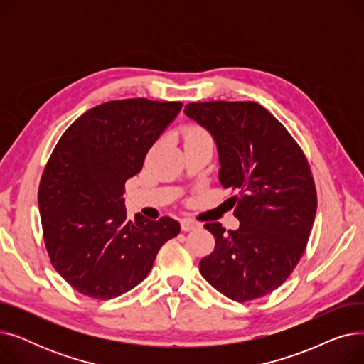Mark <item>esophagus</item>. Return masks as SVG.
I'll list each match as a JSON object with an SVG mask.
<instances>
[{
    "mask_svg": "<svg viewBox=\"0 0 364 364\" xmlns=\"http://www.w3.org/2000/svg\"><path fill=\"white\" fill-rule=\"evenodd\" d=\"M199 227H202V224L195 220H190V218L181 220V230L183 232H192V230H196V228H199Z\"/></svg>",
    "mask_w": 364,
    "mask_h": 364,
    "instance_id": "esophagus-1",
    "label": "esophagus"
}]
</instances>
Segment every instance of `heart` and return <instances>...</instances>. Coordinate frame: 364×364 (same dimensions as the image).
I'll return each mask as SVG.
<instances>
[{
    "label": "heart",
    "instance_id": "b5f03b06",
    "mask_svg": "<svg viewBox=\"0 0 364 364\" xmlns=\"http://www.w3.org/2000/svg\"><path fill=\"white\" fill-rule=\"evenodd\" d=\"M186 140H211L208 132L199 127H188L186 129Z\"/></svg>",
    "mask_w": 364,
    "mask_h": 364
}]
</instances>
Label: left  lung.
Here are the masks:
<instances>
[{
  "label": "left lung",
  "mask_w": 364,
  "mask_h": 364,
  "mask_svg": "<svg viewBox=\"0 0 364 364\" xmlns=\"http://www.w3.org/2000/svg\"><path fill=\"white\" fill-rule=\"evenodd\" d=\"M188 119L211 134L218 178L237 192L239 228L206 223L214 251L199 262L200 274L237 302L273 292L299 262L317 209L310 165L273 114L254 102H205L184 107Z\"/></svg>",
  "instance_id": "1"
}]
</instances>
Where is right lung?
Masks as SVG:
<instances>
[{
	"instance_id": "add662e5",
	"label": "right lung",
	"mask_w": 364,
	"mask_h": 364,
	"mask_svg": "<svg viewBox=\"0 0 364 364\" xmlns=\"http://www.w3.org/2000/svg\"><path fill=\"white\" fill-rule=\"evenodd\" d=\"M183 103L113 100L87 110L55 144L38 190L50 261L73 289L117 298L146 279L161 246L180 233L171 217L128 220L125 181Z\"/></svg>"
}]
</instances>
